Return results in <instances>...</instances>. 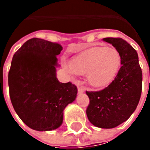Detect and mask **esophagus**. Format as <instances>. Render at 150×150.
<instances>
[{
	"label": "esophagus",
	"mask_w": 150,
	"mask_h": 150,
	"mask_svg": "<svg viewBox=\"0 0 150 150\" xmlns=\"http://www.w3.org/2000/svg\"><path fill=\"white\" fill-rule=\"evenodd\" d=\"M85 91V88L83 86H78V92L79 93H82Z\"/></svg>",
	"instance_id": "esophagus-1"
}]
</instances>
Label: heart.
Returning a JSON list of instances; mask_svg holds the SVG:
<instances>
[{
	"label": "heart",
	"instance_id": "obj_1",
	"mask_svg": "<svg viewBox=\"0 0 150 150\" xmlns=\"http://www.w3.org/2000/svg\"><path fill=\"white\" fill-rule=\"evenodd\" d=\"M121 63V55L117 50L96 47L74 57L71 64L65 63V67L71 74H86L91 86L103 88L116 77Z\"/></svg>",
	"mask_w": 150,
	"mask_h": 150
}]
</instances>
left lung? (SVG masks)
Segmentation results:
<instances>
[{
  "instance_id": "1",
  "label": "left lung",
  "mask_w": 150,
  "mask_h": 150,
  "mask_svg": "<svg viewBox=\"0 0 150 150\" xmlns=\"http://www.w3.org/2000/svg\"><path fill=\"white\" fill-rule=\"evenodd\" d=\"M119 52L121 66L108 86L100 91H86L89 121L102 128H113L127 121L135 111L142 93V69L136 50L121 38L103 39Z\"/></svg>"
}]
</instances>
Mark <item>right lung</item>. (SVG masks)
I'll use <instances>...</instances> for the list:
<instances>
[{
  "instance_id": "obj_1",
  "label": "right lung",
  "mask_w": 150,
  "mask_h": 150,
  "mask_svg": "<svg viewBox=\"0 0 150 150\" xmlns=\"http://www.w3.org/2000/svg\"><path fill=\"white\" fill-rule=\"evenodd\" d=\"M61 44L33 38L15 52L8 72L9 95L20 119L36 131H51L63 121V110L77 95L71 82L56 77Z\"/></svg>"
}]
</instances>
